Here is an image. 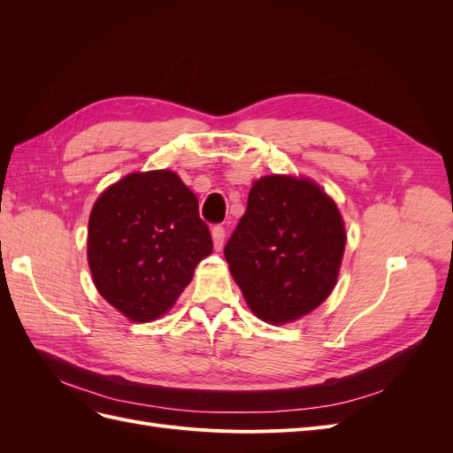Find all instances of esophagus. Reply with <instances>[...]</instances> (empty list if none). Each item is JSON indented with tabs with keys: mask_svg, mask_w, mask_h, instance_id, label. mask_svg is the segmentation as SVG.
Returning a JSON list of instances; mask_svg holds the SVG:
<instances>
[{
	"mask_svg": "<svg viewBox=\"0 0 453 453\" xmlns=\"http://www.w3.org/2000/svg\"><path fill=\"white\" fill-rule=\"evenodd\" d=\"M211 238H213L215 250L219 251V250L223 248V242H225V228H223L221 225H215V226L211 228Z\"/></svg>",
	"mask_w": 453,
	"mask_h": 453,
	"instance_id": "34e87169",
	"label": "esophagus"
}]
</instances>
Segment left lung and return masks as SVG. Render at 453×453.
Returning <instances> with one entry per match:
<instances>
[{
	"label": "left lung",
	"mask_w": 453,
	"mask_h": 453,
	"mask_svg": "<svg viewBox=\"0 0 453 453\" xmlns=\"http://www.w3.org/2000/svg\"><path fill=\"white\" fill-rule=\"evenodd\" d=\"M346 228L334 200L306 177L265 175L225 245L232 278L258 319L295 321L333 293Z\"/></svg>",
	"instance_id": "8db88e82"
}]
</instances>
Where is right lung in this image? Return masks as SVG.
Returning a JSON list of instances; mask_svg holds the SVG:
<instances>
[{
	"label": "right lung",
	"mask_w": 453,
	"mask_h": 453,
	"mask_svg": "<svg viewBox=\"0 0 453 453\" xmlns=\"http://www.w3.org/2000/svg\"><path fill=\"white\" fill-rule=\"evenodd\" d=\"M211 250L198 198L170 170L128 173L90 211L87 257L96 289L135 323L166 313Z\"/></svg>",
	"instance_id": "add662e5"
}]
</instances>
